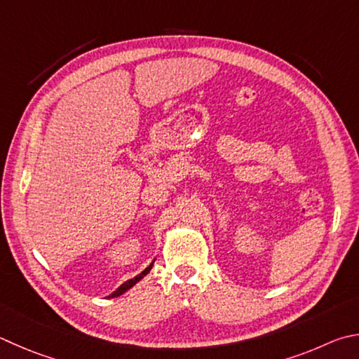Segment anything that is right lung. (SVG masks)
Here are the masks:
<instances>
[{
    "mask_svg": "<svg viewBox=\"0 0 359 359\" xmlns=\"http://www.w3.org/2000/svg\"><path fill=\"white\" fill-rule=\"evenodd\" d=\"M154 262H155V260H152V264H151V265H149L146 270H142V271L140 273V275H136V276H135L133 279H128V281H126V283H123L122 285H119V287H117V290H114V292L111 293V295H109V298L119 297V295H122V293H126V292H127L128 289H132V287H133V285H135L136 283H138V281H141V279H142V278H144V276L147 275V273L152 270V265H154Z\"/></svg>",
    "mask_w": 359,
    "mask_h": 359,
    "instance_id": "obj_1",
    "label": "right lung"
}]
</instances>
